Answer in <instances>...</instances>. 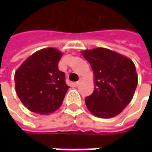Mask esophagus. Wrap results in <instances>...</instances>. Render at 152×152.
I'll return each mask as SVG.
<instances>
[{
	"label": "esophagus",
	"instance_id": "34e87169",
	"mask_svg": "<svg viewBox=\"0 0 152 152\" xmlns=\"http://www.w3.org/2000/svg\"><path fill=\"white\" fill-rule=\"evenodd\" d=\"M81 83H82V79H80L79 80V81H78V82H76V83H75V84H74V85H75V86H79V85H80V84H81Z\"/></svg>",
	"mask_w": 152,
	"mask_h": 152
}]
</instances>
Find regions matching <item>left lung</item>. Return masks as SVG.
Segmentation results:
<instances>
[{
    "instance_id": "obj_1",
    "label": "left lung",
    "mask_w": 152,
    "mask_h": 152,
    "mask_svg": "<svg viewBox=\"0 0 152 152\" xmlns=\"http://www.w3.org/2000/svg\"><path fill=\"white\" fill-rule=\"evenodd\" d=\"M81 54L94 73V91L85 98L88 110L102 118L118 115L131 102L137 87L134 63L125 56L103 47L84 50Z\"/></svg>"
}]
</instances>
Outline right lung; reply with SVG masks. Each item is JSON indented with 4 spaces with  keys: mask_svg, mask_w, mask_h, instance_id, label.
Returning <instances> with one entry per match:
<instances>
[{
    "mask_svg": "<svg viewBox=\"0 0 152 152\" xmlns=\"http://www.w3.org/2000/svg\"><path fill=\"white\" fill-rule=\"evenodd\" d=\"M63 53L48 47L28 56L15 72V90L29 111L41 115L59 109L68 90L65 74L58 69Z\"/></svg>",
    "mask_w": 152,
    "mask_h": 152,
    "instance_id": "1",
    "label": "right lung"
}]
</instances>
